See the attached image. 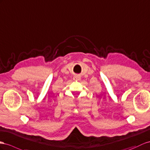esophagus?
I'll return each mask as SVG.
<instances>
[{"mask_svg": "<svg viewBox=\"0 0 150 150\" xmlns=\"http://www.w3.org/2000/svg\"><path fill=\"white\" fill-rule=\"evenodd\" d=\"M74 80H80V77L79 76H78V75H76V76H75L74 77Z\"/></svg>", "mask_w": 150, "mask_h": 150, "instance_id": "34e87169", "label": "esophagus"}]
</instances>
